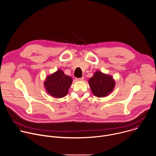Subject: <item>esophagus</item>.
Wrapping results in <instances>:
<instances>
[{
	"mask_svg": "<svg viewBox=\"0 0 156 156\" xmlns=\"http://www.w3.org/2000/svg\"><path fill=\"white\" fill-rule=\"evenodd\" d=\"M84 80V77H81V78H76V80L77 81H83Z\"/></svg>",
	"mask_w": 156,
	"mask_h": 156,
	"instance_id": "esophagus-1",
	"label": "esophagus"
}]
</instances>
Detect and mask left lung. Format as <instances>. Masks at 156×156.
Listing matches in <instances>:
<instances>
[{"mask_svg":"<svg viewBox=\"0 0 156 156\" xmlns=\"http://www.w3.org/2000/svg\"><path fill=\"white\" fill-rule=\"evenodd\" d=\"M89 84L93 94L96 97L102 98L108 96L113 91L115 82L111 76L97 71L89 80Z\"/></svg>","mask_w":156,"mask_h":156,"instance_id":"8db88e82","label":"left lung"}]
</instances>
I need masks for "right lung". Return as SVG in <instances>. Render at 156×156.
I'll return each mask as SVG.
<instances>
[{
    "label": "right lung",
    "mask_w": 156,
    "mask_h": 156,
    "mask_svg": "<svg viewBox=\"0 0 156 156\" xmlns=\"http://www.w3.org/2000/svg\"><path fill=\"white\" fill-rule=\"evenodd\" d=\"M72 81L70 76L65 75L62 70H58L46 77L44 85L48 94L54 98H61L67 94Z\"/></svg>",
    "instance_id": "add662e5"
}]
</instances>
